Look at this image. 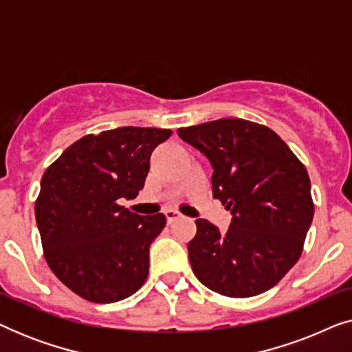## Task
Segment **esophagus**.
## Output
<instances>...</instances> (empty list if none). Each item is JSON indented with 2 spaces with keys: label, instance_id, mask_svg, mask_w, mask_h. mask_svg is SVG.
I'll list each match as a JSON object with an SVG mask.
<instances>
[{
  "label": "esophagus",
  "instance_id": "1",
  "mask_svg": "<svg viewBox=\"0 0 352 352\" xmlns=\"http://www.w3.org/2000/svg\"><path fill=\"white\" fill-rule=\"evenodd\" d=\"M165 216H166V219H168V223H173V221H176V219H179L181 218V213L179 211H176V210H166L165 211Z\"/></svg>",
  "mask_w": 352,
  "mask_h": 352
}]
</instances>
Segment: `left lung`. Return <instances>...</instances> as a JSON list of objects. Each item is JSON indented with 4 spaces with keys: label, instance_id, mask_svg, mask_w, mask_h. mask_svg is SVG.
<instances>
[{
    "label": "left lung",
    "instance_id": "left-lung-1",
    "mask_svg": "<svg viewBox=\"0 0 352 352\" xmlns=\"http://www.w3.org/2000/svg\"><path fill=\"white\" fill-rule=\"evenodd\" d=\"M208 157L213 197L232 213L228 232L197 219L187 245L195 277L219 295L248 298L282 280L314 216L307 171L278 134L242 118L177 129Z\"/></svg>",
    "mask_w": 352,
    "mask_h": 352
}]
</instances>
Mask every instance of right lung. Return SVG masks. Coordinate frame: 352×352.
I'll list each match as a JSON object with an SVG mask.
<instances>
[{
	"label": "right lung",
	"mask_w": 352,
	"mask_h": 352,
	"mask_svg": "<svg viewBox=\"0 0 352 352\" xmlns=\"http://www.w3.org/2000/svg\"><path fill=\"white\" fill-rule=\"evenodd\" d=\"M171 134L139 126L86 134L43 175L35 201L43 254L56 277L83 300L115 302L146 282L148 248L166 218L136 214L118 199L139 194L151 153Z\"/></svg>",
	"instance_id": "add662e5"
}]
</instances>
